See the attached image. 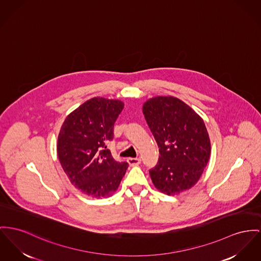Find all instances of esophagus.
I'll return each mask as SVG.
<instances>
[{
    "label": "esophagus",
    "instance_id": "34e87169",
    "mask_svg": "<svg viewBox=\"0 0 261 261\" xmlns=\"http://www.w3.org/2000/svg\"><path fill=\"white\" fill-rule=\"evenodd\" d=\"M126 161L130 166H136L140 163V158H127Z\"/></svg>",
    "mask_w": 261,
    "mask_h": 261
}]
</instances>
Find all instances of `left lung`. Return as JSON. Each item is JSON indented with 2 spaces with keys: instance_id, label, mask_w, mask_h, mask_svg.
<instances>
[{
  "instance_id": "left-lung-1",
  "label": "left lung",
  "mask_w": 261,
  "mask_h": 261,
  "mask_svg": "<svg viewBox=\"0 0 261 261\" xmlns=\"http://www.w3.org/2000/svg\"><path fill=\"white\" fill-rule=\"evenodd\" d=\"M142 113L159 147L156 166L149 170L153 185L169 196L189 190L199 181L211 155L203 119L172 96L148 99Z\"/></svg>"
}]
</instances>
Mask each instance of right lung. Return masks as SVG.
Listing matches in <instances>:
<instances>
[{
  "instance_id": "obj_1",
  "label": "right lung",
  "mask_w": 261,
  "mask_h": 261,
  "mask_svg": "<svg viewBox=\"0 0 261 261\" xmlns=\"http://www.w3.org/2000/svg\"><path fill=\"white\" fill-rule=\"evenodd\" d=\"M120 100L95 97L71 112L62 123L57 154L70 182L94 198L118 190L128 167L116 161L106 143L113 139L114 124L123 109Z\"/></svg>"
}]
</instances>
